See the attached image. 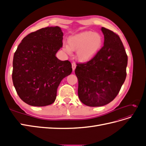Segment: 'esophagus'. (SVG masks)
Returning a JSON list of instances; mask_svg holds the SVG:
<instances>
[{"label":"esophagus","instance_id":"1","mask_svg":"<svg viewBox=\"0 0 146 146\" xmlns=\"http://www.w3.org/2000/svg\"><path fill=\"white\" fill-rule=\"evenodd\" d=\"M76 64L75 62H73L72 63V70H74L75 69H76Z\"/></svg>","mask_w":146,"mask_h":146}]
</instances>
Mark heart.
<instances>
[{
    "instance_id": "b5f03b06",
    "label": "heart",
    "mask_w": 146,
    "mask_h": 146,
    "mask_svg": "<svg viewBox=\"0 0 146 146\" xmlns=\"http://www.w3.org/2000/svg\"><path fill=\"white\" fill-rule=\"evenodd\" d=\"M68 44L63 46L65 52L70 54L72 50H77L78 59L87 61L100 50L103 44V38L99 33L88 31L70 36L68 39Z\"/></svg>"
}]
</instances>
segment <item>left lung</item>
<instances>
[{
	"label": "left lung",
	"mask_w": 146,
	"mask_h": 146,
	"mask_svg": "<svg viewBox=\"0 0 146 146\" xmlns=\"http://www.w3.org/2000/svg\"><path fill=\"white\" fill-rule=\"evenodd\" d=\"M104 44L86 63H77L75 70L78 81V95L89 107H101L111 102L124 83L128 57L118 35L102 27Z\"/></svg>",
	"instance_id": "1"
}]
</instances>
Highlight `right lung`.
I'll use <instances>...</instances> for the list:
<instances>
[{
	"label": "right lung",
	"instance_id": "obj_1",
	"mask_svg": "<svg viewBox=\"0 0 146 146\" xmlns=\"http://www.w3.org/2000/svg\"><path fill=\"white\" fill-rule=\"evenodd\" d=\"M63 33L46 27L23 38L13 56L12 80L19 98L35 107L53 104L61 81L72 71L68 60L55 56L63 46Z\"/></svg>",
	"mask_w": 146,
	"mask_h": 146
}]
</instances>
